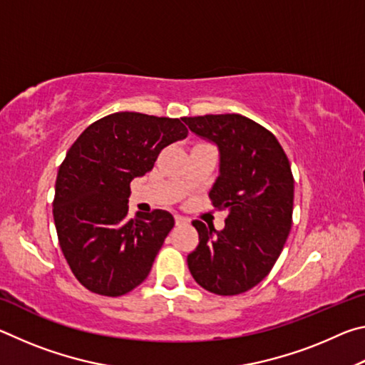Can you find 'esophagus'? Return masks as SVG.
<instances>
[{
    "label": "esophagus",
    "mask_w": 365,
    "mask_h": 365,
    "mask_svg": "<svg viewBox=\"0 0 365 365\" xmlns=\"http://www.w3.org/2000/svg\"><path fill=\"white\" fill-rule=\"evenodd\" d=\"M175 224L177 225H185V224H188V219L182 217V215H175Z\"/></svg>",
    "instance_id": "1"
}]
</instances>
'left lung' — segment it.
<instances>
[{
    "label": "left lung",
    "mask_w": 365,
    "mask_h": 365,
    "mask_svg": "<svg viewBox=\"0 0 365 365\" xmlns=\"http://www.w3.org/2000/svg\"><path fill=\"white\" fill-rule=\"evenodd\" d=\"M197 137L219 150V175L209 196L227 209L215 230L193 220L200 245L187 257L197 285L220 296L240 294L267 277L292 230L294 180L279 140L240 114L183 117Z\"/></svg>",
    "instance_id": "1"
}]
</instances>
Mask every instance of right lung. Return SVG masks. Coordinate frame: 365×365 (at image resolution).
Here are the masks:
<instances>
[{
  "instance_id": "1",
  "label": "right lung",
  "mask_w": 365,
  "mask_h": 365,
  "mask_svg": "<svg viewBox=\"0 0 365 365\" xmlns=\"http://www.w3.org/2000/svg\"><path fill=\"white\" fill-rule=\"evenodd\" d=\"M187 135L180 119L114 113L86 127L67 151L56 178L54 225L72 274L90 292L122 296L150 274L175 220L163 209L127 219L130 182Z\"/></svg>"
}]
</instances>
